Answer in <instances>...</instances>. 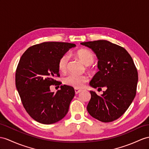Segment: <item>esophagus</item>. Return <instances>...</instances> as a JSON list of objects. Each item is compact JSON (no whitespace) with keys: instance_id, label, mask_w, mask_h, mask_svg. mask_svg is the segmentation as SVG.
Returning a JSON list of instances; mask_svg holds the SVG:
<instances>
[{"instance_id":"obj_1","label":"esophagus","mask_w":149,"mask_h":149,"mask_svg":"<svg viewBox=\"0 0 149 149\" xmlns=\"http://www.w3.org/2000/svg\"><path fill=\"white\" fill-rule=\"evenodd\" d=\"M81 91V90H80V89L74 88V92H75V93H76V94H78V93H79Z\"/></svg>"}]
</instances>
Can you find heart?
Instances as JSON below:
<instances>
[{"label": "heart", "mask_w": 149, "mask_h": 149, "mask_svg": "<svg viewBox=\"0 0 149 149\" xmlns=\"http://www.w3.org/2000/svg\"><path fill=\"white\" fill-rule=\"evenodd\" d=\"M76 55L82 62L86 66L92 64L95 61L94 54L88 49H79L76 53ZM70 57L68 54H64L58 61V69L61 72H64L68 70V63ZM88 80V78L86 75H77L70 74L64 78L65 84L74 87L75 88H81L84 86L85 83Z\"/></svg>", "instance_id": "heart-1"}]
</instances>
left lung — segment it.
Masks as SVG:
<instances>
[{"label": "left lung", "mask_w": 149, "mask_h": 149, "mask_svg": "<svg viewBox=\"0 0 149 149\" xmlns=\"http://www.w3.org/2000/svg\"><path fill=\"white\" fill-rule=\"evenodd\" d=\"M91 49L99 59L98 71L90 85L107 90L99 96L90 91L91 99L87 106L88 113L104 123L120 118L131 105L136 93L138 72L132 57L123 47L107 40L82 42Z\"/></svg>", "instance_id": "8db88e82"}]
</instances>
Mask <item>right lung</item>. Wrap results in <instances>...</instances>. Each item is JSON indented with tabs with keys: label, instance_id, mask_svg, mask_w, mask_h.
Wrapping results in <instances>:
<instances>
[{
	"label": "right lung",
	"instance_id": "add662e5",
	"mask_svg": "<svg viewBox=\"0 0 149 149\" xmlns=\"http://www.w3.org/2000/svg\"><path fill=\"white\" fill-rule=\"evenodd\" d=\"M76 46L74 43L46 42L33 45L21 56L16 71V86L28 114L38 123L53 124L68 113L75 92L73 87L61 85L54 93L50 85H61L58 61Z\"/></svg>",
	"mask_w": 149,
	"mask_h": 149
}]
</instances>
